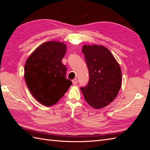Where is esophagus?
I'll return each instance as SVG.
<instances>
[{
	"label": "esophagus",
	"instance_id": "1",
	"mask_svg": "<svg viewBox=\"0 0 150 150\" xmlns=\"http://www.w3.org/2000/svg\"><path fill=\"white\" fill-rule=\"evenodd\" d=\"M72 84H73L74 85H76V84H77V83H78V79H74L72 81Z\"/></svg>",
	"mask_w": 150,
	"mask_h": 150
}]
</instances>
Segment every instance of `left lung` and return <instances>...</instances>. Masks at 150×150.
<instances>
[{
	"label": "left lung",
	"mask_w": 150,
	"mask_h": 150,
	"mask_svg": "<svg viewBox=\"0 0 150 150\" xmlns=\"http://www.w3.org/2000/svg\"><path fill=\"white\" fill-rule=\"evenodd\" d=\"M82 52L89 79L88 84L81 88V91L91 106L95 109L105 107L116 98L121 88V68L105 47L85 45Z\"/></svg>",
	"instance_id": "8db88e82"
}]
</instances>
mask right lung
Instances as JSON below:
<instances>
[{
  "mask_svg": "<svg viewBox=\"0 0 150 150\" xmlns=\"http://www.w3.org/2000/svg\"><path fill=\"white\" fill-rule=\"evenodd\" d=\"M66 46L49 41L39 46L26 61L24 78L33 97L40 103L51 106L58 102L72 85L66 79L67 68L62 59Z\"/></svg>",
  "mask_w": 150,
  "mask_h": 150,
  "instance_id": "obj_1",
  "label": "right lung"
}]
</instances>
